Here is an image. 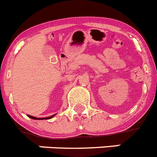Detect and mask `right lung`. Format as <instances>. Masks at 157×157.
Listing matches in <instances>:
<instances>
[{"label": "right lung", "mask_w": 157, "mask_h": 157, "mask_svg": "<svg viewBox=\"0 0 157 157\" xmlns=\"http://www.w3.org/2000/svg\"><path fill=\"white\" fill-rule=\"evenodd\" d=\"M28 117H29V118H31V119H33V120H48V119H51V118H52V117H54V115L51 116V117H45V118H36V117H32V116H29L28 115Z\"/></svg>", "instance_id": "right-lung-1"}]
</instances>
